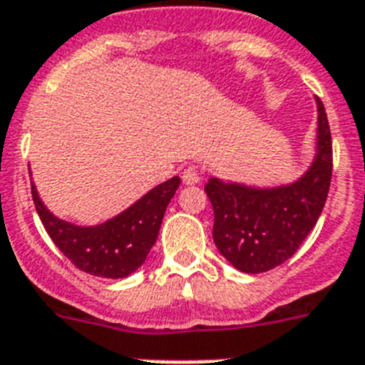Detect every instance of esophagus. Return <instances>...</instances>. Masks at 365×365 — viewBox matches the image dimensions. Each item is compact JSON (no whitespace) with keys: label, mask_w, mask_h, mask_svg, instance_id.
Here are the masks:
<instances>
[{"label":"esophagus","mask_w":365,"mask_h":365,"mask_svg":"<svg viewBox=\"0 0 365 365\" xmlns=\"http://www.w3.org/2000/svg\"><path fill=\"white\" fill-rule=\"evenodd\" d=\"M202 180V173L195 167H187L182 173V182L183 185H198Z\"/></svg>","instance_id":"1"}]
</instances>
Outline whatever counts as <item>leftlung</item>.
Listing matches in <instances>:
<instances>
[{"label":"left lung","mask_w":365,"mask_h":365,"mask_svg":"<svg viewBox=\"0 0 365 365\" xmlns=\"http://www.w3.org/2000/svg\"><path fill=\"white\" fill-rule=\"evenodd\" d=\"M316 110L314 156L294 182L266 187L215 176L205 185L215 213V244L244 274H262L288 261L322 215L331 187L332 143L318 97Z\"/></svg>","instance_id":"left-lung-1"}]
</instances>
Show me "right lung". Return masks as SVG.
Here are the masks:
<instances>
[{"mask_svg":"<svg viewBox=\"0 0 365 365\" xmlns=\"http://www.w3.org/2000/svg\"><path fill=\"white\" fill-rule=\"evenodd\" d=\"M178 187L180 178L174 176L152 187L119 215L93 226H78L55 217L38 195L34 182L31 192L51 240L78 270L95 277L123 279L145 262L160 233L165 209Z\"/></svg>","mask_w":365,"mask_h":365,"instance_id":"add662e5","label":"right lung"}]
</instances>
